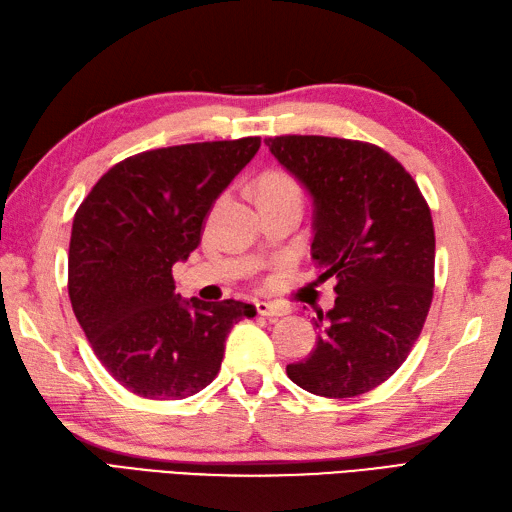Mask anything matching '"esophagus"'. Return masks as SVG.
<instances>
[{
	"label": "esophagus",
	"instance_id": "1",
	"mask_svg": "<svg viewBox=\"0 0 512 512\" xmlns=\"http://www.w3.org/2000/svg\"><path fill=\"white\" fill-rule=\"evenodd\" d=\"M255 307H257V314L266 318H281L288 314V307H281L277 303H268V301H257Z\"/></svg>",
	"mask_w": 512,
	"mask_h": 512
}]
</instances>
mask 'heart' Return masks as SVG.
<instances>
[{"instance_id": "b5f03b06", "label": "heart", "mask_w": 512, "mask_h": 512, "mask_svg": "<svg viewBox=\"0 0 512 512\" xmlns=\"http://www.w3.org/2000/svg\"><path fill=\"white\" fill-rule=\"evenodd\" d=\"M272 192V189H299L296 183L288 174H281V172H268L266 176H261L259 181V192Z\"/></svg>"}]
</instances>
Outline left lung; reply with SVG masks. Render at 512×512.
Returning <instances> with one entry per match:
<instances>
[{"label": "left lung", "mask_w": 512, "mask_h": 512, "mask_svg": "<svg viewBox=\"0 0 512 512\" xmlns=\"http://www.w3.org/2000/svg\"><path fill=\"white\" fill-rule=\"evenodd\" d=\"M264 144L312 196V259L320 279L336 277L338 294L314 323L316 349L285 371L312 395H364L406 362L430 312V207L403 165L373 144L318 135Z\"/></svg>", "instance_id": "1"}]
</instances>
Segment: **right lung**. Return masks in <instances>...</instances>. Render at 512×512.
Here are the masks:
<instances>
[{
  "mask_svg": "<svg viewBox=\"0 0 512 512\" xmlns=\"http://www.w3.org/2000/svg\"><path fill=\"white\" fill-rule=\"evenodd\" d=\"M259 137L148 150L106 172L82 200L69 242V299L93 353L146 399H185L218 375L242 301L174 292L172 266L200 244L213 202Z\"/></svg>",
  "mask_w": 512,
  "mask_h": 512,
  "instance_id": "right-lung-1",
  "label": "right lung"
}]
</instances>
